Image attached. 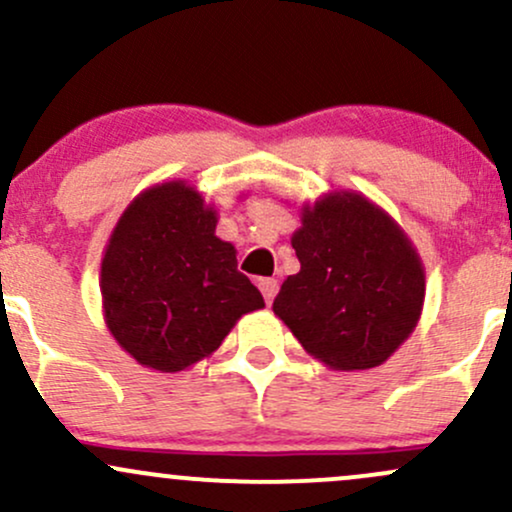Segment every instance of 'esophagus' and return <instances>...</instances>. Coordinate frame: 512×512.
Instances as JSON below:
<instances>
[{"mask_svg":"<svg viewBox=\"0 0 512 512\" xmlns=\"http://www.w3.org/2000/svg\"><path fill=\"white\" fill-rule=\"evenodd\" d=\"M260 291H262V296H265L267 306H272L274 296H277V291H279V282H277V279H274V277L260 279Z\"/></svg>","mask_w":512,"mask_h":512,"instance_id":"34e87169","label":"esophagus"}]
</instances>
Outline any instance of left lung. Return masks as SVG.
<instances>
[{
    "label": "left lung",
    "mask_w": 512,
    "mask_h": 512,
    "mask_svg": "<svg viewBox=\"0 0 512 512\" xmlns=\"http://www.w3.org/2000/svg\"><path fill=\"white\" fill-rule=\"evenodd\" d=\"M299 274L284 279L274 316L335 372L384 364L418 325L425 269L406 230L359 192L301 206L291 235Z\"/></svg>",
    "instance_id": "1"
}]
</instances>
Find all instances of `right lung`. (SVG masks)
<instances>
[{
	"label": "right lung",
	"instance_id": "add662e5",
	"mask_svg": "<svg viewBox=\"0 0 512 512\" xmlns=\"http://www.w3.org/2000/svg\"><path fill=\"white\" fill-rule=\"evenodd\" d=\"M216 223L204 196L172 179L140 192L111 230L99 282L104 323L143 367L184 372L265 306Z\"/></svg>",
	"mask_w": 512,
	"mask_h": 512
}]
</instances>
